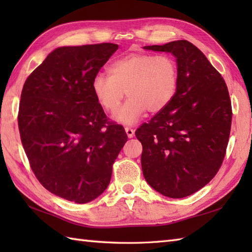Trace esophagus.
Instances as JSON below:
<instances>
[{
	"label": "esophagus",
	"mask_w": 252,
	"mask_h": 252,
	"mask_svg": "<svg viewBox=\"0 0 252 252\" xmlns=\"http://www.w3.org/2000/svg\"><path fill=\"white\" fill-rule=\"evenodd\" d=\"M126 135H127V137L129 138H132L133 136H134V130L133 129H131V127H126Z\"/></svg>",
	"instance_id": "esophagus-1"
}]
</instances>
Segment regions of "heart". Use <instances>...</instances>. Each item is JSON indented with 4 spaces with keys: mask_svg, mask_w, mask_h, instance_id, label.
<instances>
[{
    "mask_svg": "<svg viewBox=\"0 0 252 252\" xmlns=\"http://www.w3.org/2000/svg\"><path fill=\"white\" fill-rule=\"evenodd\" d=\"M109 76L97 73L92 80L95 99L105 111L114 112L124 97L129 98L114 119L132 126L149 112L162 111L175 97L179 85L178 63L170 55L130 53L112 62Z\"/></svg>",
    "mask_w": 252,
    "mask_h": 252,
    "instance_id": "b5f03b06",
    "label": "heart"
}]
</instances>
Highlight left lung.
I'll list each match as a JSON object with an SVG mask.
<instances>
[{
    "label": "left lung",
    "instance_id": "left-lung-1",
    "mask_svg": "<svg viewBox=\"0 0 252 252\" xmlns=\"http://www.w3.org/2000/svg\"><path fill=\"white\" fill-rule=\"evenodd\" d=\"M145 50L171 53L178 63L175 97L135 132L144 178L155 190L183 198L207 185L221 168L232 125L226 83L203 53L186 40Z\"/></svg>",
    "mask_w": 252,
    "mask_h": 252
}]
</instances>
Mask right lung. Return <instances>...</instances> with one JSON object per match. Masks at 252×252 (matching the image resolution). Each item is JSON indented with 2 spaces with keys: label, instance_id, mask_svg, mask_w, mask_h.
Returning <instances> with one entry per match:
<instances>
[{
  "label": "right lung",
  "instance_id": "obj_1",
  "mask_svg": "<svg viewBox=\"0 0 252 252\" xmlns=\"http://www.w3.org/2000/svg\"><path fill=\"white\" fill-rule=\"evenodd\" d=\"M117 50L114 43L58 47L21 91L18 127L30 167L47 190L69 201L103 194L127 141L92 92L95 74Z\"/></svg>",
  "mask_w": 252,
  "mask_h": 252
}]
</instances>
